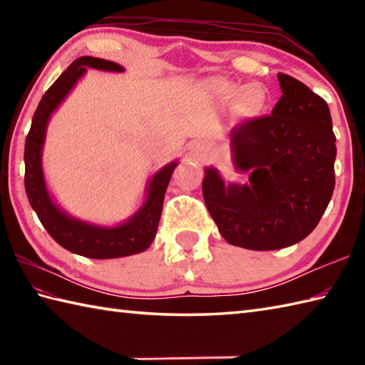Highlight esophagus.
<instances>
[{
  "label": "esophagus",
  "mask_w": 365,
  "mask_h": 365,
  "mask_svg": "<svg viewBox=\"0 0 365 365\" xmlns=\"http://www.w3.org/2000/svg\"><path fill=\"white\" fill-rule=\"evenodd\" d=\"M192 152H195L196 155H202L207 152V147L202 143H196L195 145H192Z\"/></svg>",
  "instance_id": "1"
}]
</instances>
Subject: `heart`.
<instances>
[{
  "mask_svg": "<svg viewBox=\"0 0 365 365\" xmlns=\"http://www.w3.org/2000/svg\"><path fill=\"white\" fill-rule=\"evenodd\" d=\"M222 89L230 97H235L237 94H240L238 96V106L242 108L246 114H255L262 110L263 94H262V91L255 86V84H250V86H246L245 89L227 86L226 84V86H222Z\"/></svg>",
  "mask_w": 365,
  "mask_h": 365,
  "instance_id": "1",
  "label": "heart"
}]
</instances>
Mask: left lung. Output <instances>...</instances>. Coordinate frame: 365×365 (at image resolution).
I'll return each instance as SVG.
<instances>
[{"instance_id": "obj_1", "label": "left lung", "mask_w": 365, "mask_h": 365, "mask_svg": "<svg viewBox=\"0 0 365 365\" xmlns=\"http://www.w3.org/2000/svg\"><path fill=\"white\" fill-rule=\"evenodd\" d=\"M282 96L269 115L234 127V168L246 183L205 168V205L227 243L274 251L304 240L332 197L336 136L328 103L306 84L277 73Z\"/></svg>"}]
</instances>
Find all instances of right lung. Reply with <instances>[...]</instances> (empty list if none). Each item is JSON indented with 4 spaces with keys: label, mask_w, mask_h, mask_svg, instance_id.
I'll return each mask as SVG.
<instances>
[{
    "label": "right lung",
    "mask_w": 365,
    "mask_h": 365,
    "mask_svg": "<svg viewBox=\"0 0 365 365\" xmlns=\"http://www.w3.org/2000/svg\"><path fill=\"white\" fill-rule=\"evenodd\" d=\"M88 68L118 73L125 71L120 64L113 61L81 56L73 61L67 71L51 84L37 106L26 136L25 188L29 204L37 213L42 226L64 250L89 259L127 257V255L145 251L157 235L163 199H165L166 188L178 160L168 163L149 178L143 205L128 220L114 226H98L94 222L78 220L56 204L46 187L42 168L46 127L53 113L71 94L76 83L86 75Z\"/></svg>",
    "instance_id": "add662e5"
}]
</instances>
